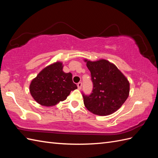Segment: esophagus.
<instances>
[{"label":"esophagus","mask_w":158,"mask_h":158,"mask_svg":"<svg viewBox=\"0 0 158 158\" xmlns=\"http://www.w3.org/2000/svg\"><path fill=\"white\" fill-rule=\"evenodd\" d=\"M77 86H78V89L79 90L81 89H82V82H78V85H77Z\"/></svg>","instance_id":"esophagus-1"}]
</instances>
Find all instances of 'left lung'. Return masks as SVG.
Masks as SVG:
<instances>
[{"label":"left lung","mask_w":158,"mask_h":158,"mask_svg":"<svg viewBox=\"0 0 158 158\" xmlns=\"http://www.w3.org/2000/svg\"><path fill=\"white\" fill-rule=\"evenodd\" d=\"M93 84L92 93H82L87 110L98 115H108L116 111L127 99L130 83L114 64L106 59L91 61L85 59Z\"/></svg>","instance_id":"obj_1"}]
</instances>
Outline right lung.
Here are the masks:
<instances>
[{"instance_id": "add662e5", "label": "right lung", "mask_w": 158, "mask_h": 158, "mask_svg": "<svg viewBox=\"0 0 158 158\" xmlns=\"http://www.w3.org/2000/svg\"><path fill=\"white\" fill-rule=\"evenodd\" d=\"M77 89L72 74L63 71L61 62H56L44 68L30 83L31 95L41 106H55L66 99L72 90Z\"/></svg>"}]
</instances>
